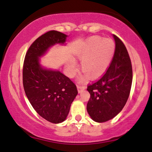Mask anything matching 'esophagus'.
I'll use <instances>...</instances> for the list:
<instances>
[{
    "mask_svg": "<svg viewBox=\"0 0 152 152\" xmlns=\"http://www.w3.org/2000/svg\"><path fill=\"white\" fill-rule=\"evenodd\" d=\"M76 86H77V89H78V93H81V91L83 90V89L86 88V87L84 86L79 85V84H77V85H76Z\"/></svg>",
    "mask_w": 152,
    "mask_h": 152,
    "instance_id": "1",
    "label": "esophagus"
}]
</instances>
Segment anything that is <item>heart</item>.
<instances>
[{"label": "heart", "instance_id": "1", "mask_svg": "<svg viewBox=\"0 0 152 152\" xmlns=\"http://www.w3.org/2000/svg\"><path fill=\"white\" fill-rule=\"evenodd\" d=\"M115 51V44L112 39L100 37H92L85 41L76 57L81 61V71L91 79H96L101 76L107 71L112 61ZM77 67L74 60L68 64V71L70 76L76 74ZM80 79L83 81L82 76Z\"/></svg>", "mask_w": 152, "mask_h": 152}]
</instances>
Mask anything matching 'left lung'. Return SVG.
Instances as JSON below:
<instances>
[{
    "label": "left lung",
    "instance_id": "8db88e82",
    "mask_svg": "<svg viewBox=\"0 0 152 152\" xmlns=\"http://www.w3.org/2000/svg\"><path fill=\"white\" fill-rule=\"evenodd\" d=\"M115 51L110 64L100 79L89 84L87 111L94 121L104 122L115 117L127 103L132 82V67L122 40L113 35Z\"/></svg>",
    "mask_w": 152,
    "mask_h": 152
}]
</instances>
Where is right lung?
Segmentation results:
<instances>
[{
    "label": "right lung",
    "instance_id": "add662e5",
    "mask_svg": "<svg viewBox=\"0 0 152 152\" xmlns=\"http://www.w3.org/2000/svg\"><path fill=\"white\" fill-rule=\"evenodd\" d=\"M66 37L56 30L39 37L29 47L23 63V87L29 101L42 118L55 124L66 120L78 91L60 71L42 68L39 57L52 45L64 43Z\"/></svg>",
    "mask_w": 152,
    "mask_h": 152
}]
</instances>
